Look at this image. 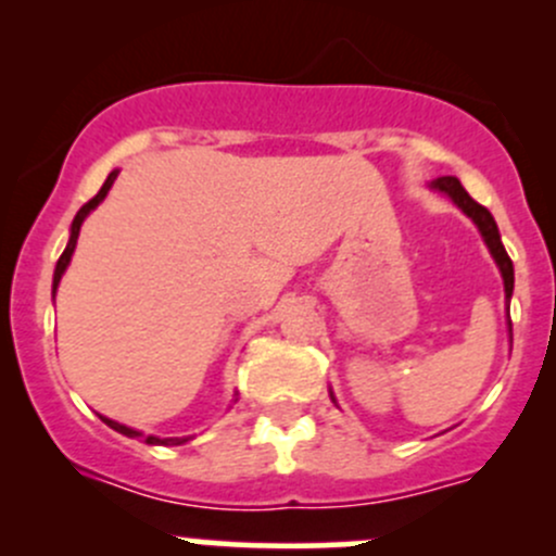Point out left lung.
<instances>
[{
    "label": "left lung",
    "instance_id": "left-lung-1",
    "mask_svg": "<svg viewBox=\"0 0 556 556\" xmlns=\"http://www.w3.org/2000/svg\"><path fill=\"white\" fill-rule=\"evenodd\" d=\"M430 190H435V193H444L446 199H452L454 204H457V210H463L465 215L473 220V226L479 228L481 239H484L486 250H490V255L495 257L497 268H501V277H503V290H506V309L508 304H511V295H514V263L511 257H508L506 247L501 242V231H497V223L495 217L490 215V210L481 204H476L473 199L468 195V190L459 185L457 177H439V179H430ZM508 333H511V317H508ZM330 401L336 403L333 392H330Z\"/></svg>",
    "mask_w": 556,
    "mask_h": 556
}]
</instances>
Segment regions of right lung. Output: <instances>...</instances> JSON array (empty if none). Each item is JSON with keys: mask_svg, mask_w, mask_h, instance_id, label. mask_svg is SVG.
<instances>
[{"mask_svg": "<svg viewBox=\"0 0 556 556\" xmlns=\"http://www.w3.org/2000/svg\"><path fill=\"white\" fill-rule=\"evenodd\" d=\"M115 179H117V169H112V172H110V177L104 179L102 190H99V193L93 195V199L88 201V204H83V206H80V212H77V215H75V220H72V228H70V242H66L64 252H61L59 263H55V271H53V299H55V290H59L61 277H64L66 266H70V261H72V252H75V247H77V237H80L83 223H86V217L91 215V212L97 210L99 204H102L104 195L110 193V188H112V182H115ZM233 403H237V397H233ZM102 419H104L106 425H110L112 430H117V433L128 435V439H144V444H153V446H159V444H164V446H179V444H185V441H190V439H159V435H144V433H139V430L128 428V425L115 422V419H106V417H102Z\"/></svg>", "mask_w": 556, "mask_h": 556, "instance_id": "obj_1", "label": "right lung"}]
</instances>
